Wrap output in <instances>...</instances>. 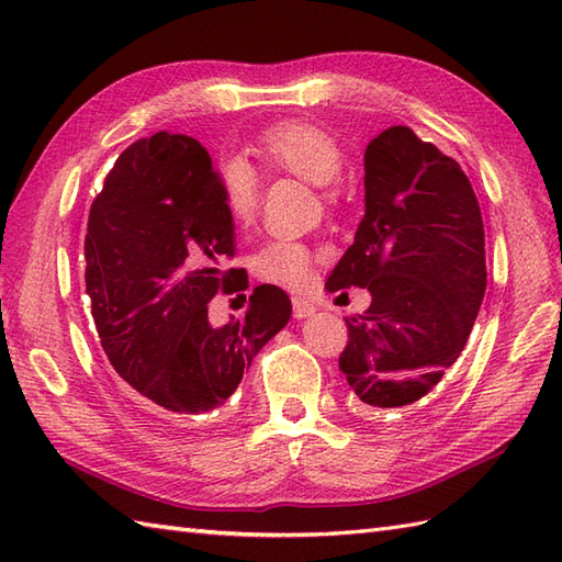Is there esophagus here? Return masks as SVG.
<instances>
[{"instance_id": "1", "label": "esophagus", "mask_w": 562, "mask_h": 562, "mask_svg": "<svg viewBox=\"0 0 562 562\" xmlns=\"http://www.w3.org/2000/svg\"><path fill=\"white\" fill-rule=\"evenodd\" d=\"M292 308H294V318H300V321L316 314V306L308 304L306 300H302V296H294V300H292Z\"/></svg>"}]
</instances>
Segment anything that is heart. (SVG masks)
Here are the masks:
<instances>
[{
  "mask_svg": "<svg viewBox=\"0 0 562 562\" xmlns=\"http://www.w3.org/2000/svg\"><path fill=\"white\" fill-rule=\"evenodd\" d=\"M258 157L272 169L290 171L314 186H328L342 171L338 142L326 130L302 121L268 127L258 139ZM220 190L224 210L234 224L248 226L256 220L260 181L244 159L229 157L220 164ZM250 268L270 284L302 290L314 274V258L312 250L296 241H270L256 250Z\"/></svg>",
  "mask_w": 562,
  "mask_h": 562,
  "instance_id": "b5f03b06",
  "label": "heart"
}]
</instances>
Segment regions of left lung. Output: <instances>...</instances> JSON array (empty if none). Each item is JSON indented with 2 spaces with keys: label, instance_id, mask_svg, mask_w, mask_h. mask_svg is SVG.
Returning <instances> with one entry per match:
<instances>
[{
  "label": "left lung",
  "instance_id": "1",
  "mask_svg": "<svg viewBox=\"0 0 562 562\" xmlns=\"http://www.w3.org/2000/svg\"><path fill=\"white\" fill-rule=\"evenodd\" d=\"M481 207L461 166L411 127L364 151V217L328 292L367 288L340 369L364 413L411 411L459 360L485 294Z\"/></svg>",
  "mask_w": 562,
  "mask_h": 562
}]
</instances>
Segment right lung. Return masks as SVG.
I'll use <instances>...</instances> for the list:
<instances>
[{"mask_svg": "<svg viewBox=\"0 0 562 562\" xmlns=\"http://www.w3.org/2000/svg\"><path fill=\"white\" fill-rule=\"evenodd\" d=\"M234 250L220 171L198 139L157 133L117 157L91 205L83 280L117 379L161 423L222 408L292 316L290 296L260 284L244 316L212 324Z\"/></svg>", "mask_w": 562, "mask_h": 562, "instance_id": "add662e5", "label": "right lung"}]
</instances>
